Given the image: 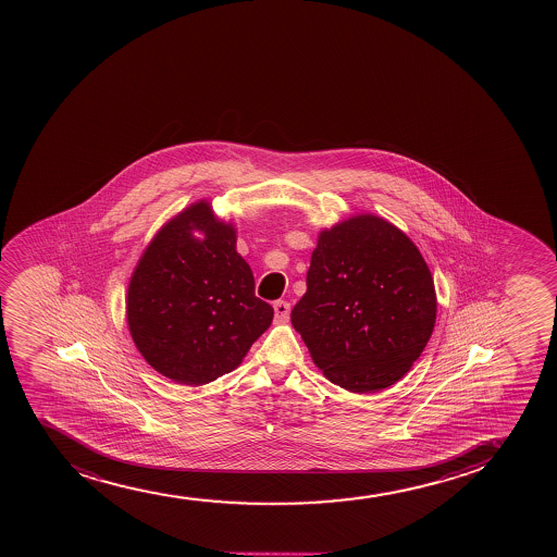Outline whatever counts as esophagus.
I'll list each match as a JSON object with an SVG mask.
<instances>
[{
  "label": "esophagus",
  "mask_w": 557,
  "mask_h": 557,
  "mask_svg": "<svg viewBox=\"0 0 557 557\" xmlns=\"http://www.w3.org/2000/svg\"><path fill=\"white\" fill-rule=\"evenodd\" d=\"M273 308H275V320L278 321V323H286V321H288L289 318V312H292V307H289V302L275 301Z\"/></svg>",
  "instance_id": "1"
}]
</instances>
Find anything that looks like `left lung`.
Returning <instances> with one entry per match:
<instances>
[{
  "label": "left lung",
  "mask_w": 557,
  "mask_h": 557,
  "mask_svg": "<svg viewBox=\"0 0 557 557\" xmlns=\"http://www.w3.org/2000/svg\"><path fill=\"white\" fill-rule=\"evenodd\" d=\"M435 321L431 271L396 224L358 213L320 232L292 325L331 383L355 394L396 384Z\"/></svg>",
  "instance_id": "obj_1"
}]
</instances>
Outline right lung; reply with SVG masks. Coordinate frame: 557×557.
I'll list each match as a JSON object with an SVG mask.
<instances>
[{
    "mask_svg": "<svg viewBox=\"0 0 557 557\" xmlns=\"http://www.w3.org/2000/svg\"><path fill=\"white\" fill-rule=\"evenodd\" d=\"M236 242V226L202 199L169 219L135 265L129 334L148 364L174 383L200 386L236 370L273 321Z\"/></svg>",
    "mask_w": 557,
    "mask_h": 557,
    "instance_id": "obj_1",
    "label": "right lung"
}]
</instances>
